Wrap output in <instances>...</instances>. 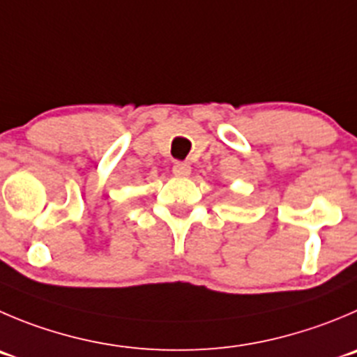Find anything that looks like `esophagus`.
Masks as SVG:
<instances>
[{"label": "esophagus", "instance_id": "esophagus-1", "mask_svg": "<svg viewBox=\"0 0 357 357\" xmlns=\"http://www.w3.org/2000/svg\"><path fill=\"white\" fill-rule=\"evenodd\" d=\"M173 173H175L176 176H188L189 173H191V165L184 161H176L175 165H173Z\"/></svg>", "mask_w": 357, "mask_h": 357}]
</instances>
